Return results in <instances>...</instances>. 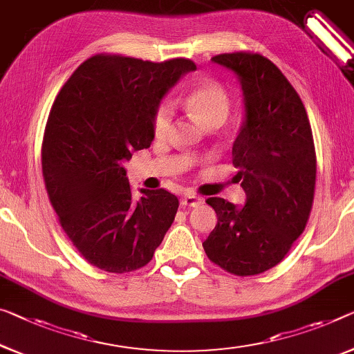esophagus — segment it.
<instances>
[{"label": "esophagus", "mask_w": 354, "mask_h": 354, "mask_svg": "<svg viewBox=\"0 0 354 354\" xmlns=\"http://www.w3.org/2000/svg\"><path fill=\"white\" fill-rule=\"evenodd\" d=\"M201 203H203V199L198 198V196L194 194H183L182 199H180V204L185 205V207H196V205H199Z\"/></svg>", "instance_id": "34e87169"}]
</instances>
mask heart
Instances as JSON below:
<instances>
[{"label": "heart", "instance_id": "heart-1", "mask_svg": "<svg viewBox=\"0 0 354 354\" xmlns=\"http://www.w3.org/2000/svg\"><path fill=\"white\" fill-rule=\"evenodd\" d=\"M187 104L193 109L204 124H210L216 120L225 122L230 113V100L225 91L214 84L196 86L188 93ZM174 117H176V106L172 101H162L156 107L153 115V133L156 139L169 138Z\"/></svg>", "mask_w": 354, "mask_h": 354}]
</instances>
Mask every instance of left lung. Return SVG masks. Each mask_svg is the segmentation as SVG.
Wrapping results in <instances>:
<instances>
[{
	"instance_id": "1",
	"label": "left lung",
	"mask_w": 354,
	"mask_h": 354,
	"mask_svg": "<svg viewBox=\"0 0 354 354\" xmlns=\"http://www.w3.org/2000/svg\"><path fill=\"white\" fill-rule=\"evenodd\" d=\"M212 62L237 75L242 127L232 144L245 204L209 198L218 221L203 242L212 263L234 275L274 268L306 230L312 210L317 156L301 97L270 59L234 52Z\"/></svg>"
}]
</instances>
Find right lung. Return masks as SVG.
Listing matches in <instances>:
<instances>
[{
  "instance_id": "add662e5",
  "label": "right lung",
  "mask_w": 354,
  "mask_h": 354,
  "mask_svg": "<svg viewBox=\"0 0 354 354\" xmlns=\"http://www.w3.org/2000/svg\"><path fill=\"white\" fill-rule=\"evenodd\" d=\"M196 64L96 55L59 90L46 124L42 176L59 225L102 270L131 272L153 258L178 209L166 189L134 199L124 165L155 138L153 115Z\"/></svg>"
}]
</instances>
